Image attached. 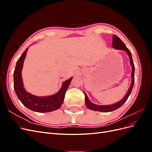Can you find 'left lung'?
Masks as SVG:
<instances>
[{
    "label": "left lung",
    "mask_w": 152,
    "mask_h": 152,
    "mask_svg": "<svg viewBox=\"0 0 152 152\" xmlns=\"http://www.w3.org/2000/svg\"><path fill=\"white\" fill-rule=\"evenodd\" d=\"M112 47L118 50H123L124 51H126L127 54V55L129 57L130 59V64L132 66V73H131V77H132V80H131V84L129 87V88L128 89L127 93L124 96V97L121 100L118 102L117 103H114L113 104H109V105H98L96 104L92 103L91 101L89 99L88 97H87V94L84 93L85 95V102L86 107L90 110H94V111H98V112H112L113 110H115L120 108L121 106L123 105V104L125 103L127 99H128L129 96L131 94V93L132 91V89L133 88V86H134V63H133V60L132 58V54L126 46V45L122 41L119 39V37L115 35H113V40H112Z\"/></svg>",
    "instance_id": "8db88e82"
}]
</instances>
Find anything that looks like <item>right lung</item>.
I'll list each match as a JSON object with an SVG mask.
<instances>
[{"label":"right lung","instance_id":"add662e5","mask_svg":"<svg viewBox=\"0 0 152 152\" xmlns=\"http://www.w3.org/2000/svg\"><path fill=\"white\" fill-rule=\"evenodd\" d=\"M28 48L21 54L16 62L14 72V89L22 104L32 111L45 113L56 110L61 107L64 101L66 91L70 85L73 77L63 82L61 89L58 93L48 96H37L27 92L23 86L21 77V70L23 66Z\"/></svg>","mask_w":152,"mask_h":152}]
</instances>
